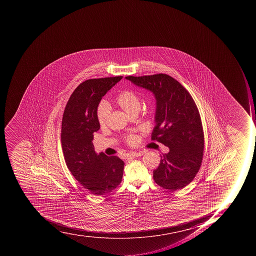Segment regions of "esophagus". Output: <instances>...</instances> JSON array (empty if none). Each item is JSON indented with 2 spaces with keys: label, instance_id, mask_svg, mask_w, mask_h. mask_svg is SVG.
<instances>
[{
  "label": "esophagus",
  "instance_id": "obj_1",
  "mask_svg": "<svg viewBox=\"0 0 256 256\" xmlns=\"http://www.w3.org/2000/svg\"><path fill=\"white\" fill-rule=\"evenodd\" d=\"M142 155V152H130V154H127V158H138L141 157Z\"/></svg>",
  "mask_w": 256,
  "mask_h": 256
}]
</instances>
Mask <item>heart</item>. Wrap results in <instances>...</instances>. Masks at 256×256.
Instances as JSON below:
<instances>
[{"mask_svg":"<svg viewBox=\"0 0 256 256\" xmlns=\"http://www.w3.org/2000/svg\"><path fill=\"white\" fill-rule=\"evenodd\" d=\"M115 102L121 109L130 115L138 113L140 109V99L133 91H122L116 97ZM110 114V108L109 106L106 102L100 103L97 111L99 124L101 126L105 125L109 118ZM136 141H137V137L134 135H130L129 137L127 138V142L131 145Z\"/></svg>","mask_w":256,"mask_h":256,"instance_id":"obj_1","label":"heart"}]
</instances>
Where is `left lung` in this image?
<instances>
[{
  "label": "left lung",
  "instance_id": "1",
  "mask_svg": "<svg viewBox=\"0 0 256 256\" xmlns=\"http://www.w3.org/2000/svg\"><path fill=\"white\" fill-rule=\"evenodd\" d=\"M137 86L153 93L156 100L155 126L151 134L169 147L154 170V180L164 189H182L197 174L204 156V134L196 102L172 76L163 74L126 76Z\"/></svg>",
  "mask_w": 256,
  "mask_h": 256
}]
</instances>
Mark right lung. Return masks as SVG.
<instances>
[{
  "instance_id": "1",
  "label": "right lung",
  "mask_w": 256,
  "mask_h": 256,
  "mask_svg": "<svg viewBox=\"0 0 256 256\" xmlns=\"http://www.w3.org/2000/svg\"><path fill=\"white\" fill-rule=\"evenodd\" d=\"M122 76L90 79L76 87L64 108L60 142L64 160L75 180L95 196L121 184L125 163L117 156L95 152L94 133L100 129L98 107Z\"/></svg>"
}]
</instances>
